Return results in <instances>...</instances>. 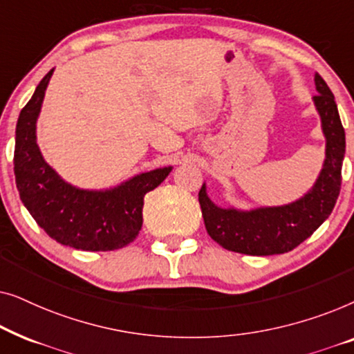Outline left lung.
<instances>
[{
    "mask_svg": "<svg viewBox=\"0 0 354 354\" xmlns=\"http://www.w3.org/2000/svg\"><path fill=\"white\" fill-rule=\"evenodd\" d=\"M314 84L317 95L313 101L326 137V159L316 182L297 201L254 209L217 206L203 183L198 193L203 219L207 234L222 248L251 256L287 253L311 236L330 216L340 195L345 130L330 88L319 74L314 75Z\"/></svg>",
    "mask_w": 354,
    "mask_h": 354,
    "instance_id": "1",
    "label": "left lung"
}]
</instances>
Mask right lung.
Returning <instances> with one entry per match:
<instances>
[{
    "label": "right lung",
    "mask_w": 354,
    "mask_h": 354,
    "mask_svg": "<svg viewBox=\"0 0 354 354\" xmlns=\"http://www.w3.org/2000/svg\"><path fill=\"white\" fill-rule=\"evenodd\" d=\"M55 69L43 77L16 125L14 176L21 200L37 224L57 243L84 251H113L137 239L143 224V198L172 167L137 174L106 190H85L66 182L37 143V120Z\"/></svg>",
    "instance_id": "obj_1"
}]
</instances>
